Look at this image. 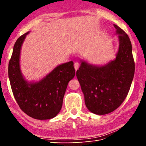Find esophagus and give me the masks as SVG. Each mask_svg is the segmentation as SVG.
Returning <instances> with one entry per match:
<instances>
[{
  "label": "esophagus",
  "mask_w": 146,
  "mask_h": 146,
  "mask_svg": "<svg viewBox=\"0 0 146 146\" xmlns=\"http://www.w3.org/2000/svg\"><path fill=\"white\" fill-rule=\"evenodd\" d=\"M79 66H80V64H79L78 62H75L74 64V67H75V70H77L79 68Z\"/></svg>",
  "instance_id": "esophagus-1"
}]
</instances>
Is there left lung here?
Wrapping results in <instances>:
<instances>
[{"label":"left lung","mask_w":146,"mask_h":146,"mask_svg":"<svg viewBox=\"0 0 146 146\" xmlns=\"http://www.w3.org/2000/svg\"><path fill=\"white\" fill-rule=\"evenodd\" d=\"M119 48L115 60L98 66L81 60L76 77L84 95L85 104L96 115L111 113L126 98L135 74L132 46L125 32L114 24Z\"/></svg>","instance_id":"8db88e82"}]
</instances>
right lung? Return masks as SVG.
I'll return each mask as SVG.
<instances>
[{
	"label": "right lung",
	"mask_w": 146,
	"mask_h": 146,
	"mask_svg": "<svg viewBox=\"0 0 146 146\" xmlns=\"http://www.w3.org/2000/svg\"><path fill=\"white\" fill-rule=\"evenodd\" d=\"M28 33L17 39L8 66V76L14 97L20 108L37 120L56 117L62 106L68 82L75 75L73 62L60 64L36 82H28L20 68L21 46Z\"/></svg>",
	"instance_id": "right-lung-1"
}]
</instances>
